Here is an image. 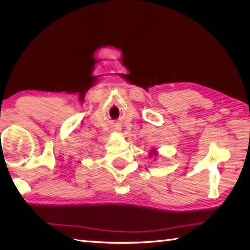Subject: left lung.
Returning a JSON list of instances; mask_svg holds the SVG:
<instances>
[{
  "label": "left lung",
  "mask_w": 250,
  "mask_h": 250,
  "mask_svg": "<svg viewBox=\"0 0 250 250\" xmlns=\"http://www.w3.org/2000/svg\"><path fill=\"white\" fill-rule=\"evenodd\" d=\"M157 155H158V152H157L156 149L153 148L152 151H150V153H149V156H150V157H153V158H154V157H156Z\"/></svg>",
  "instance_id": "left-lung-1"
}]
</instances>
